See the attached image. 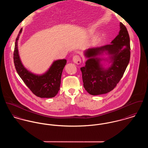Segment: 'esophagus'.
Returning <instances> with one entry per match:
<instances>
[{
    "label": "esophagus",
    "instance_id": "esophagus-1",
    "mask_svg": "<svg viewBox=\"0 0 148 148\" xmlns=\"http://www.w3.org/2000/svg\"><path fill=\"white\" fill-rule=\"evenodd\" d=\"M73 62L76 64H80L81 62V59L79 55H75L72 58Z\"/></svg>",
    "mask_w": 148,
    "mask_h": 148
}]
</instances>
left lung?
<instances>
[{"mask_svg": "<svg viewBox=\"0 0 148 148\" xmlns=\"http://www.w3.org/2000/svg\"><path fill=\"white\" fill-rule=\"evenodd\" d=\"M119 34L111 44L89 49L85 55L89 59L80 68L85 89L91 95L106 94L112 90L121 80L130 60V38L126 27L120 23ZM107 51L113 63L107 69L100 64L96 56Z\"/></svg>", "mask_w": 148, "mask_h": 148, "instance_id": "8db88e82", "label": "left lung"}]
</instances>
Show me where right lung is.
<instances>
[{
	"label": "right lung",
	"instance_id": "1",
	"mask_svg": "<svg viewBox=\"0 0 148 148\" xmlns=\"http://www.w3.org/2000/svg\"><path fill=\"white\" fill-rule=\"evenodd\" d=\"M20 29L16 38L14 53L15 68L25 85L36 96L40 98H52L58 94L61 83L63 69L67 63L66 59L55 61L43 75H36L28 71L23 65L18 52L17 43L22 32Z\"/></svg>",
	"mask_w": 148,
	"mask_h": 148
}]
</instances>
